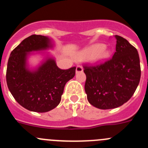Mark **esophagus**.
I'll list each match as a JSON object with an SVG mask.
<instances>
[{
	"instance_id": "34e87169",
	"label": "esophagus",
	"mask_w": 148,
	"mask_h": 148,
	"mask_svg": "<svg viewBox=\"0 0 148 148\" xmlns=\"http://www.w3.org/2000/svg\"><path fill=\"white\" fill-rule=\"evenodd\" d=\"M83 71V67L81 65H78L76 66V73H80V72Z\"/></svg>"
}]
</instances>
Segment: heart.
Instances as JSON below:
<instances>
[{"instance_id": "heart-1", "label": "heart", "mask_w": 148, "mask_h": 148, "mask_svg": "<svg viewBox=\"0 0 148 148\" xmlns=\"http://www.w3.org/2000/svg\"><path fill=\"white\" fill-rule=\"evenodd\" d=\"M110 56L109 51L104 48L102 44H95L83 50L78 56V60H84L94 57L97 61H104Z\"/></svg>"}]
</instances>
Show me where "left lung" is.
Returning <instances> with one entry per match:
<instances>
[{
	"label": "left lung",
	"instance_id": "1",
	"mask_svg": "<svg viewBox=\"0 0 148 148\" xmlns=\"http://www.w3.org/2000/svg\"><path fill=\"white\" fill-rule=\"evenodd\" d=\"M115 38L116 52L112 58L99 64L83 66L87 100L99 109H113L126 103L140 82L138 51L124 38L115 35Z\"/></svg>",
	"mask_w": 148,
	"mask_h": 148
}]
</instances>
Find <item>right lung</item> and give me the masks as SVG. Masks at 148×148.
Returning <instances> with one entry per match:
<instances>
[{
    "instance_id": "obj_1",
    "label": "right lung",
    "mask_w": 148,
    "mask_h": 148,
    "mask_svg": "<svg viewBox=\"0 0 148 148\" xmlns=\"http://www.w3.org/2000/svg\"><path fill=\"white\" fill-rule=\"evenodd\" d=\"M49 47L50 42L47 37L30 35L12 51L8 61V88L18 104L33 112L45 113L56 108L61 101L65 84L75 74V66L61 70L52 58L47 60L35 71L27 70V53Z\"/></svg>"
}]
</instances>
